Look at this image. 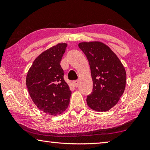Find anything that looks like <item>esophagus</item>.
Segmentation results:
<instances>
[{
	"instance_id": "1",
	"label": "esophagus",
	"mask_w": 150,
	"mask_h": 150,
	"mask_svg": "<svg viewBox=\"0 0 150 150\" xmlns=\"http://www.w3.org/2000/svg\"><path fill=\"white\" fill-rule=\"evenodd\" d=\"M73 85H75V87H77L78 85H79V81H73Z\"/></svg>"
}]
</instances>
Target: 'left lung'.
I'll list each match as a JSON object with an SVG mask.
<instances>
[{"label":"left lung","mask_w":150,"mask_h":150,"mask_svg":"<svg viewBox=\"0 0 150 150\" xmlns=\"http://www.w3.org/2000/svg\"><path fill=\"white\" fill-rule=\"evenodd\" d=\"M79 47L89 63L93 88L87 103L93 110L106 112L115 106L125 90L124 67L108 45L100 42H81Z\"/></svg>","instance_id":"left-lung-1"}]
</instances>
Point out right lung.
Wrapping results in <instances>:
<instances>
[{"label":"right lung","instance_id":"1","mask_svg":"<svg viewBox=\"0 0 150 150\" xmlns=\"http://www.w3.org/2000/svg\"><path fill=\"white\" fill-rule=\"evenodd\" d=\"M67 46L66 43H59L43 52L35 58L26 75L32 101L40 110L52 116L67 109L71 95L60 65Z\"/></svg>","mask_w":150,"mask_h":150}]
</instances>
